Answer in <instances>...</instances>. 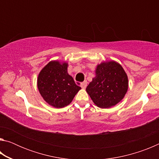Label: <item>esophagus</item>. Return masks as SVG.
I'll use <instances>...</instances> for the list:
<instances>
[{
    "mask_svg": "<svg viewBox=\"0 0 159 159\" xmlns=\"http://www.w3.org/2000/svg\"><path fill=\"white\" fill-rule=\"evenodd\" d=\"M87 81H83V83H81V84H80V87H81L83 89H85V88H86V86H87Z\"/></svg>",
    "mask_w": 159,
    "mask_h": 159,
    "instance_id": "1",
    "label": "esophagus"
}]
</instances>
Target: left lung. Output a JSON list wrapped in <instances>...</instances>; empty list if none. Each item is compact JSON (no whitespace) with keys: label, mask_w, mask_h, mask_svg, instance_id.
Masks as SVG:
<instances>
[{"label":"left lung","mask_w":159,"mask_h":159,"mask_svg":"<svg viewBox=\"0 0 159 159\" xmlns=\"http://www.w3.org/2000/svg\"><path fill=\"white\" fill-rule=\"evenodd\" d=\"M128 78L123 66L114 60L102 61L95 69V76L86 88L94 104L102 109L115 106L124 98Z\"/></svg>","instance_id":"8db88e82"}]
</instances>
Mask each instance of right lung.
I'll return each instance as SVG.
<instances>
[{
	"mask_svg": "<svg viewBox=\"0 0 159 159\" xmlns=\"http://www.w3.org/2000/svg\"><path fill=\"white\" fill-rule=\"evenodd\" d=\"M66 61L52 60L41 71L37 79V87L43 99L51 107L63 108L71 103L81 89L68 74Z\"/></svg>",
	"mask_w": 159,
	"mask_h": 159,
	"instance_id": "right-lung-1",
	"label": "right lung"
}]
</instances>
